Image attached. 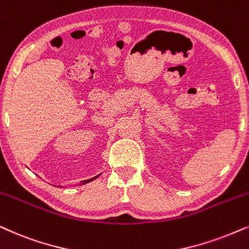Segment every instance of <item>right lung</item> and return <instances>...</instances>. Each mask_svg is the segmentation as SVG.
<instances>
[{"mask_svg":"<svg viewBox=\"0 0 249 249\" xmlns=\"http://www.w3.org/2000/svg\"><path fill=\"white\" fill-rule=\"evenodd\" d=\"M97 177H98V176L93 177V178H91V179H87V180H83L82 184H86V183H88V182H91V180H93V179H95V178H97Z\"/></svg>","mask_w":249,"mask_h":249,"instance_id":"add662e5","label":"right lung"}]
</instances>
